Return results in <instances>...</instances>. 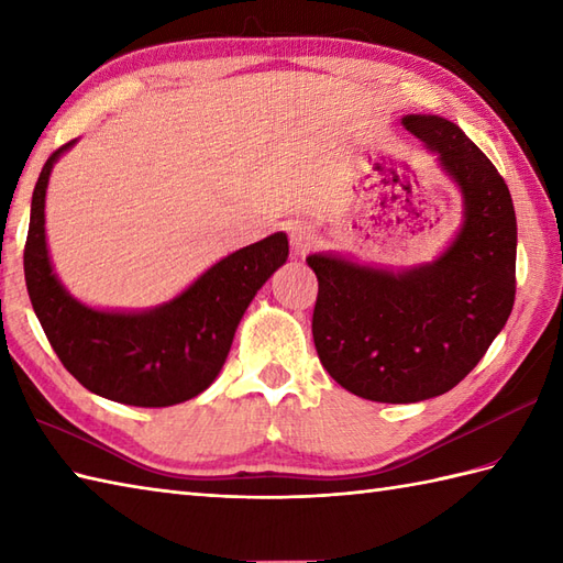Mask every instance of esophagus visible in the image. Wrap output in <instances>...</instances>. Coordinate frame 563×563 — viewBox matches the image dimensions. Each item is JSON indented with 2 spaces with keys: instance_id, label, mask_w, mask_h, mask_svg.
I'll list each match as a JSON object with an SVG mask.
<instances>
[{
  "instance_id": "1",
  "label": "esophagus",
  "mask_w": 563,
  "mask_h": 563,
  "mask_svg": "<svg viewBox=\"0 0 563 563\" xmlns=\"http://www.w3.org/2000/svg\"><path fill=\"white\" fill-rule=\"evenodd\" d=\"M290 244L297 256H305L317 244V230L309 224H295L290 230Z\"/></svg>"
}]
</instances>
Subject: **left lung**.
<instances>
[{
	"instance_id": "8db88e82",
	"label": "left lung",
	"mask_w": 563,
	"mask_h": 563,
	"mask_svg": "<svg viewBox=\"0 0 563 563\" xmlns=\"http://www.w3.org/2000/svg\"><path fill=\"white\" fill-rule=\"evenodd\" d=\"M401 123L462 188L457 239L438 261L404 273L307 258L319 280L312 336L321 365L343 389L382 404L423 401L460 385L516 302L518 224L504 176L445 118Z\"/></svg>"
}]
</instances>
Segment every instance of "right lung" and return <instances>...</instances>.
<instances>
[{"label": "right lung", "instance_id": "right-lung-1", "mask_svg": "<svg viewBox=\"0 0 563 563\" xmlns=\"http://www.w3.org/2000/svg\"><path fill=\"white\" fill-rule=\"evenodd\" d=\"M69 147L55 150L43 166L23 249L29 297L47 341L67 373L103 399L157 409L198 397L222 369L249 302L288 258V236L278 232L234 251L150 312H99L65 292L45 246L47 178Z\"/></svg>", "mask_w": 563, "mask_h": 563}]
</instances>
